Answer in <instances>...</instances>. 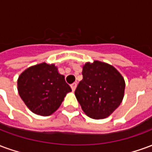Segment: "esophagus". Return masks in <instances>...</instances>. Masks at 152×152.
<instances>
[{"instance_id":"1","label":"esophagus","mask_w":152,"mask_h":152,"mask_svg":"<svg viewBox=\"0 0 152 152\" xmlns=\"http://www.w3.org/2000/svg\"><path fill=\"white\" fill-rule=\"evenodd\" d=\"M76 86H77V84H76V83H73V84L71 85V88L72 89V91H75V90H76Z\"/></svg>"}]
</instances>
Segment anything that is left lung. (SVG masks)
Returning a JSON list of instances; mask_svg holds the SVG:
<instances>
[{"instance_id": "1", "label": "left lung", "mask_w": 152, "mask_h": 152, "mask_svg": "<svg viewBox=\"0 0 152 152\" xmlns=\"http://www.w3.org/2000/svg\"><path fill=\"white\" fill-rule=\"evenodd\" d=\"M82 75L75 95L83 112L95 120L107 118L123 100L124 77L113 66L98 60L86 63Z\"/></svg>"}]
</instances>
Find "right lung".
<instances>
[{
  "label": "right lung",
  "instance_id": "1",
  "mask_svg": "<svg viewBox=\"0 0 152 152\" xmlns=\"http://www.w3.org/2000/svg\"><path fill=\"white\" fill-rule=\"evenodd\" d=\"M18 91L30 111L48 116L56 112L72 89L54 64L42 63L28 67L20 74Z\"/></svg>",
  "mask_w": 152,
  "mask_h": 152
}]
</instances>
